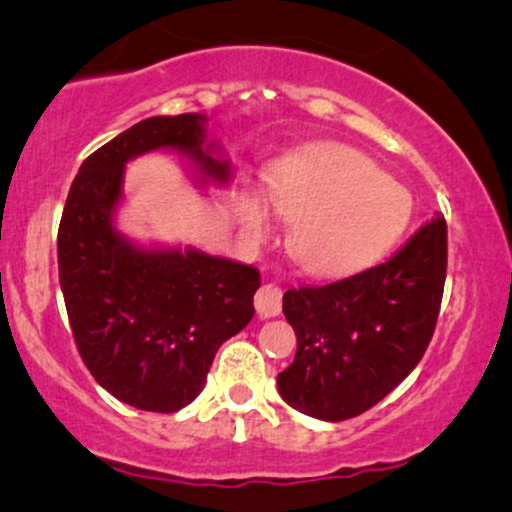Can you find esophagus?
<instances>
[{"label":"esophagus","mask_w":512,"mask_h":512,"mask_svg":"<svg viewBox=\"0 0 512 512\" xmlns=\"http://www.w3.org/2000/svg\"><path fill=\"white\" fill-rule=\"evenodd\" d=\"M255 308L260 317H276L281 313V289L276 284H262L255 293Z\"/></svg>","instance_id":"obj_1"}]
</instances>
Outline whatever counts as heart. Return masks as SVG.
<instances>
[{
    "mask_svg": "<svg viewBox=\"0 0 512 512\" xmlns=\"http://www.w3.org/2000/svg\"><path fill=\"white\" fill-rule=\"evenodd\" d=\"M276 214L293 221L289 248L305 272L342 276L378 262L402 238L411 195L361 151L313 146L293 154L267 178ZM236 214L250 236L267 231V211L255 192H243Z\"/></svg>",
    "mask_w": 512,
    "mask_h": 512,
    "instance_id": "obj_1",
    "label": "heart"
}]
</instances>
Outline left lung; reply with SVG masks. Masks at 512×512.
Returning <instances> with one entry per match:
<instances>
[{
    "label": "left lung",
    "mask_w": 512,
    "mask_h": 512,
    "mask_svg": "<svg viewBox=\"0 0 512 512\" xmlns=\"http://www.w3.org/2000/svg\"><path fill=\"white\" fill-rule=\"evenodd\" d=\"M448 269V226L436 216L395 257L346 279L284 293L296 358L276 378L301 414L346 421L416 368L436 330Z\"/></svg>",
    "instance_id": "left-lung-1"
}]
</instances>
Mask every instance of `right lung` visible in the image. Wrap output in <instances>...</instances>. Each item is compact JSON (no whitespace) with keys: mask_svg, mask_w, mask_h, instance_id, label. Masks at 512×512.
I'll use <instances>...</instances> for the list:
<instances>
[{"mask_svg":"<svg viewBox=\"0 0 512 512\" xmlns=\"http://www.w3.org/2000/svg\"><path fill=\"white\" fill-rule=\"evenodd\" d=\"M178 151L202 185L231 161L199 113L137 122L81 163L57 233L60 286L74 342L96 383L134 409L173 414L195 402L219 346L255 315L260 272L180 245H142L117 228L125 168Z\"/></svg>","mask_w":512,"mask_h":512,"instance_id":"obj_1","label":"right lung"}]
</instances>
